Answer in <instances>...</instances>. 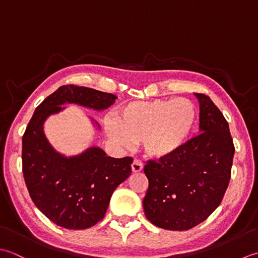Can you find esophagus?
<instances>
[{
    "instance_id": "obj_1",
    "label": "esophagus",
    "mask_w": 258,
    "mask_h": 258,
    "mask_svg": "<svg viewBox=\"0 0 258 258\" xmlns=\"http://www.w3.org/2000/svg\"><path fill=\"white\" fill-rule=\"evenodd\" d=\"M143 168H144L143 162H141L138 159H135L133 161V164H131V169H133L134 172H139V171L143 170Z\"/></svg>"
}]
</instances>
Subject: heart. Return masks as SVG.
I'll return each mask as SVG.
<instances>
[{
	"instance_id": "1",
	"label": "heart",
	"mask_w": 258,
	"mask_h": 258,
	"mask_svg": "<svg viewBox=\"0 0 258 258\" xmlns=\"http://www.w3.org/2000/svg\"><path fill=\"white\" fill-rule=\"evenodd\" d=\"M196 124L197 109L190 100L155 99L127 104L108 123V133L124 147L141 141L147 155L161 159L180 150Z\"/></svg>"
}]
</instances>
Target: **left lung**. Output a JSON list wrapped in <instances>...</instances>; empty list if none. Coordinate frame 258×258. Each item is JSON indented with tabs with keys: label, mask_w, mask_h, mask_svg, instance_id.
<instances>
[{
	"label": "left lung",
	"mask_w": 258,
	"mask_h": 258,
	"mask_svg": "<svg viewBox=\"0 0 258 258\" xmlns=\"http://www.w3.org/2000/svg\"><path fill=\"white\" fill-rule=\"evenodd\" d=\"M198 98L201 134L176 154L148 160L147 219L160 228L187 230L207 219L222 203L232 172L235 147L228 122L206 94Z\"/></svg>",
	"instance_id": "left-lung-1"
}]
</instances>
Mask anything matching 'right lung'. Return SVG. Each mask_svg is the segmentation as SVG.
<instances>
[{
  "label": "right lung",
  "mask_w": 258,
  "mask_h": 258,
  "mask_svg": "<svg viewBox=\"0 0 258 258\" xmlns=\"http://www.w3.org/2000/svg\"><path fill=\"white\" fill-rule=\"evenodd\" d=\"M117 97L75 85L62 86L41 102L22 138V169L30 197L51 222L86 229L100 222L112 192L131 173L133 158H112L98 147L64 157L49 144L43 123L66 103L94 110L109 108Z\"/></svg>",
  "instance_id": "1"
}]
</instances>
